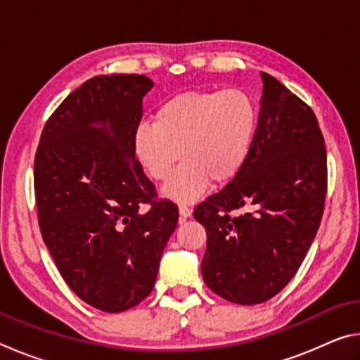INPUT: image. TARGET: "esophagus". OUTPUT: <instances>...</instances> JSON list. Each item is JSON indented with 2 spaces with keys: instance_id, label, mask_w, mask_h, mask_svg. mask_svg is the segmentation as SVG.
<instances>
[{
  "instance_id": "obj_1",
  "label": "esophagus",
  "mask_w": 360,
  "mask_h": 360,
  "mask_svg": "<svg viewBox=\"0 0 360 360\" xmlns=\"http://www.w3.org/2000/svg\"><path fill=\"white\" fill-rule=\"evenodd\" d=\"M191 212H192V210L188 208L187 205H179V214H181L182 221H184V219H187L188 216H191Z\"/></svg>"
}]
</instances>
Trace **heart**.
I'll list each match as a JSON object with an SVG mask.
<instances>
[{
    "label": "heart",
    "instance_id": "b5f03b06",
    "mask_svg": "<svg viewBox=\"0 0 360 360\" xmlns=\"http://www.w3.org/2000/svg\"><path fill=\"white\" fill-rule=\"evenodd\" d=\"M259 129V109L243 90L186 92L163 101L154 124L141 122L133 131V154L150 179H169L179 156L185 163L165 195L191 203L212 184H227L251 157ZM181 154H179V150Z\"/></svg>",
    "mask_w": 360,
    "mask_h": 360
}]
</instances>
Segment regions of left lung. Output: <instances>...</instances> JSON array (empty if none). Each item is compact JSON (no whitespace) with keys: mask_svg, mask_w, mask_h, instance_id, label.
<instances>
[{"mask_svg":"<svg viewBox=\"0 0 360 360\" xmlns=\"http://www.w3.org/2000/svg\"><path fill=\"white\" fill-rule=\"evenodd\" d=\"M255 143L241 173L193 210L208 241L203 279L225 300L257 304L281 292L319 229L327 152L313 109L260 72Z\"/></svg>","mask_w":360,"mask_h":360,"instance_id":"1","label":"left lung"}]
</instances>
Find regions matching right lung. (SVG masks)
Instances as JSON below:
<instances>
[{
    "instance_id": "right-lung-1",
    "label": "right lung",
    "mask_w": 360,
    "mask_h": 360,
    "mask_svg": "<svg viewBox=\"0 0 360 360\" xmlns=\"http://www.w3.org/2000/svg\"><path fill=\"white\" fill-rule=\"evenodd\" d=\"M152 87L143 75L89 79L47 119L34 155L42 240L70 289L105 313L150 294L179 219L133 154Z\"/></svg>"
}]
</instances>
